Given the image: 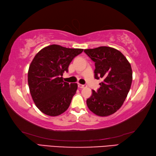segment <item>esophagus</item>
Wrapping results in <instances>:
<instances>
[{
  "label": "esophagus",
  "mask_w": 156,
  "mask_h": 156,
  "mask_svg": "<svg viewBox=\"0 0 156 156\" xmlns=\"http://www.w3.org/2000/svg\"><path fill=\"white\" fill-rule=\"evenodd\" d=\"M78 87L80 89H83V88H84V87H87V85H85V84H78Z\"/></svg>",
  "instance_id": "34e87169"
}]
</instances>
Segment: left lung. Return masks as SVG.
Instances as JSON below:
<instances>
[{
  "label": "left lung",
  "instance_id": "8db88e82",
  "mask_svg": "<svg viewBox=\"0 0 156 156\" xmlns=\"http://www.w3.org/2000/svg\"><path fill=\"white\" fill-rule=\"evenodd\" d=\"M84 51L95 62V78L102 79L100 87L92 90L87 100L91 112L108 116L120 109L130 90L132 69L130 63L120 51L110 47H99Z\"/></svg>",
  "mask_w": 156,
  "mask_h": 156
}]
</instances>
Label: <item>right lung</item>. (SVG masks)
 I'll return each mask as SVG.
<instances>
[{
    "label": "right lung",
    "instance_id": "obj_1",
    "mask_svg": "<svg viewBox=\"0 0 156 156\" xmlns=\"http://www.w3.org/2000/svg\"><path fill=\"white\" fill-rule=\"evenodd\" d=\"M83 51L51 44L34 58L28 71L29 88L36 106L44 114L59 115L69 107L78 84L64 82L62 76Z\"/></svg>",
    "mask_w": 156,
    "mask_h": 156
}]
</instances>
